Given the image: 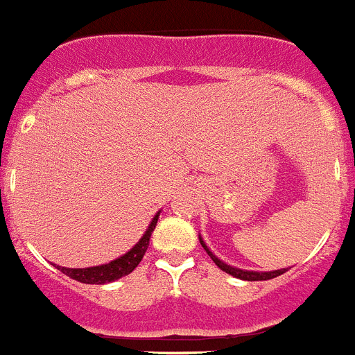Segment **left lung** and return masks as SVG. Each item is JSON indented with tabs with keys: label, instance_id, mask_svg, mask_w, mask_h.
Instances as JSON below:
<instances>
[{
	"label": "left lung",
	"instance_id": "1",
	"mask_svg": "<svg viewBox=\"0 0 355 355\" xmlns=\"http://www.w3.org/2000/svg\"><path fill=\"white\" fill-rule=\"evenodd\" d=\"M200 245L205 247V250L208 252L209 258L213 259V263H215L220 270H224L225 274L233 275V277L236 279H241V281H268V279H274L277 277V275L284 274L286 272V268H281V270H274V272H252V270H241V268H234V266H229L227 263L220 261V259L216 258L215 254L211 252V250L208 249V245H206L205 241H202V238H199Z\"/></svg>",
	"mask_w": 355,
	"mask_h": 355
}]
</instances>
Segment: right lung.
Returning a JSON list of instances; mask_svg holds the SVG:
<instances>
[{
	"instance_id": "obj_1",
	"label": "right lung",
	"mask_w": 355,
	"mask_h": 355,
	"mask_svg": "<svg viewBox=\"0 0 355 355\" xmlns=\"http://www.w3.org/2000/svg\"><path fill=\"white\" fill-rule=\"evenodd\" d=\"M158 216L159 213H156L153 222H150L149 227H147V231L144 233V236L137 241V245H135L133 249L128 250V252L124 254V256H121V258L106 263V265L89 266V268H65V266H58V270L64 272L65 275H69L71 279L80 281V283L83 284L112 283V281H117V279L131 274V272L139 266V263L142 261L144 254H146L147 247H149L150 234L155 231Z\"/></svg>"
}]
</instances>
